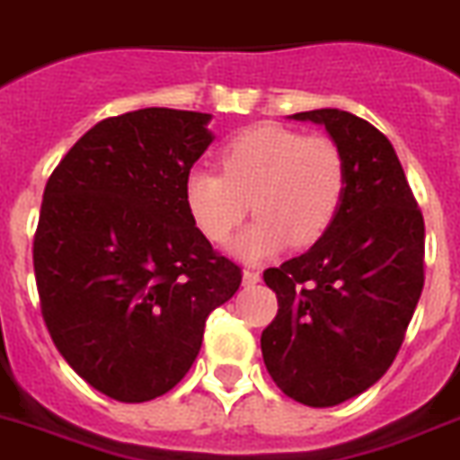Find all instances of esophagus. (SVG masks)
Segmentation results:
<instances>
[{
  "instance_id": "1",
  "label": "esophagus",
  "mask_w": 460,
  "mask_h": 460,
  "mask_svg": "<svg viewBox=\"0 0 460 460\" xmlns=\"http://www.w3.org/2000/svg\"><path fill=\"white\" fill-rule=\"evenodd\" d=\"M260 271H255V269H245L243 271V286H255V283H260Z\"/></svg>"
}]
</instances>
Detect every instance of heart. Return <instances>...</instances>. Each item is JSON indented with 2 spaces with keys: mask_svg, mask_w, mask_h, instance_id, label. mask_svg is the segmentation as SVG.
I'll return each instance as SVG.
<instances>
[{
  "mask_svg": "<svg viewBox=\"0 0 460 460\" xmlns=\"http://www.w3.org/2000/svg\"><path fill=\"white\" fill-rule=\"evenodd\" d=\"M222 174L193 170L184 179V205L196 229L224 243L245 219H257L231 243L245 262L307 248L338 217L347 191V163L331 137L262 122L238 132L219 153Z\"/></svg>",
  "mask_w": 460,
  "mask_h": 460,
  "instance_id": "obj_1",
  "label": "heart"
}]
</instances>
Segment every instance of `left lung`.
I'll return each mask as SVG.
<instances>
[{
	"label": "left lung",
	"mask_w": 460,
	"mask_h": 460,
	"mask_svg": "<svg viewBox=\"0 0 460 460\" xmlns=\"http://www.w3.org/2000/svg\"><path fill=\"white\" fill-rule=\"evenodd\" d=\"M326 127L347 163L333 226L300 257L267 269L279 314L262 331L269 376L290 399L335 406L378 383L423 290L425 224L397 153L357 115H290Z\"/></svg>",
	"instance_id": "1"
}]
</instances>
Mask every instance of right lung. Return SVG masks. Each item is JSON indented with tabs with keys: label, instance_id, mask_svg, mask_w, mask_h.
<instances>
[{
	"label": "right lung",
	"instance_id": "add662e5",
	"mask_svg": "<svg viewBox=\"0 0 460 460\" xmlns=\"http://www.w3.org/2000/svg\"><path fill=\"white\" fill-rule=\"evenodd\" d=\"M210 113L141 108L94 125L47 181L32 262L56 349L94 390L137 404L170 392L205 319L241 286L184 205Z\"/></svg>",
	"mask_w": 460,
	"mask_h": 460
}]
</instances>
